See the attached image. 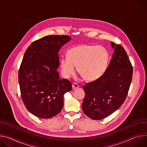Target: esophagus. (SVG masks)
Listing matches in <instances>:
<instances>
[{
    "label": "esophagus",
    "instance_id": "obj_1",
    "mask_svg": "<svg viewBox=\"0 0 147 147\" xmlns=\"http://www.w3.org/2000/svg\"><path fill=\"white\" fill-rule=\"evenodd\" d=\"M72 89H77L78 88H79V85L78 84H76V83H74V84H72Z\"/></svg>",
    "mask_w": 147,
    "mask_h": 147
}]
</instances>
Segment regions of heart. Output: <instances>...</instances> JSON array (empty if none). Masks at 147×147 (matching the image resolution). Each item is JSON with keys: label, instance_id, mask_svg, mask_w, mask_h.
Masks as SVG:
<instances>
[{"label": "heart", "instance_id": "heart-1", "mask_svg": "<svg viewBox=\"0 0 147 147\" xmlns=\"http://www.w3.org/2000/svg\"><path fill=\"white\" fill-rule=\"evenodd\" d=\"M109 59V52L102 46L82 44L71 48L67 57L60 59L62 75L69 78L77 71L88 81H93L101 77L106 70Z\"/></svg>", "mask_w": 147, "mask_h": 147}]
</instances>
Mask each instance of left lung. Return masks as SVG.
Instances as JSON below:
<instances>
[{
    "instance_id": "8db88e82",
    "label": "left lung",
    "mask_w": 147,
    "mask_h": 147,
    "mask_svg": "<svg viewBox=\"0 0 147 147\" xmlns=\"http://www.w3.org/2000/svg\"><path fill=\"white\" fill-rule=\"evenodd\" d=\"M111 45L115 50L104 74L83 86L82 110L93 120L105 119L120 107L131 82L133 69L126 51L120 44Z\"/></svg>"
}]
</instances>
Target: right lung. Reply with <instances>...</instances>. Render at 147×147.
I'll list each match as a JSON object with an SVG mask.
<instances>
[{
  "label": "right lung",
  "instance_id": "obj_1",
  "mask_svg": "<svg viewBox=\"0 0 147 147\" xmlns=\"http://www.w3.org/2000/svg\"><path fill=\"white\" fill-rule=\"evenodd\" d=\"M71 40L68 36H48L32 42L26 50L19 71L22 100L26 109L41 119L61 111L63 95L72 90L66 79H59L58 52Z\"/></svg>",
  "mask_w": 147,
  "mask_h": 147
}]
</instances>
